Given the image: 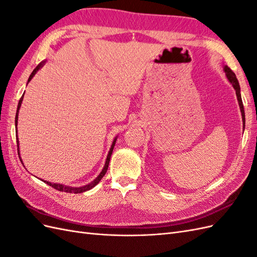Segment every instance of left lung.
Wrapping results in <instances>:
<instances>
[{"instance_id": "8db88e82", "label": "left lung", "mask_w": 257, "mask_h": 257, "mask_svg": "<svg viewBox=\"0 0 257 257\" xmlns=\"http://www.w3.org/2000/svg\"><path fill=\"white\" fill-rule=\"evenodd\" d=\"M224 72L225 75H226V78L228 79V81L231 83L232 88L235 89L236 91V95H237V99H238V103H239V107H240V111H241V115H242V122H243V130L245 126V118H244V108H243V104H242V99H241V94H240V85L238 82L237 77L235 75V73L231 71V69L227 66L225 65L224 66Z\"/></svg>"}]
</instances>
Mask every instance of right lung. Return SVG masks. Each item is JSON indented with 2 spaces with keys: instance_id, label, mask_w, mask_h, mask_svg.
I'll list each match as a JSON object with an SVG mask.
<instances>
[{
  "instance_id": "obj_1",
  "label": "right lung",
  "mask_w": 257,
  "mask_h": 257,
  "mask_svg": "<svg viewBox=\"0 0 257 257\" xmlns=\"http://www.w3.org/2000/svg\"><path fill=\"white\" fill-rule=\"evenodd\" d=\"M45 63H46V61H43V62H41V63L38 64V65L34 68V71L32 72V74H31V75H30V77H29L28 82H30V81H31V79L33 78L34 75L37 73L38 69H41V67H43ZM23 95H25V94H23ZM23 95H22V96H21V98L19 99L18 107H17V112H16V118H15V125H16V130H17V123H18V113H19V109H20V107H21V103H22V100H23ZM116 138H118V137H115V138L113 139L112 145H111V147H110V150H109V152H108L107 159H106L105 165H104V168L102 169V172H100V174H99V175L94 179V180H93L92 182H90L89 184H85V185H83V186H80V188H73V186H68V185L60 184V183H51V182H49V181H45V180H42V181H44L45 183H47L48 185L52 186L53 189H56V190L61 191V192H66V193H75V194H78V193H83V192H85V191H89V190H91L92 188H94V186H95V185H96L100 180H102V178L105 176V174H106V172H107L108 165H109L110 157H111V154H112L113 147H114L115 142H116ZM17 147H18V155H19V159H20V161H21V163H22V160H21V158H20V153H19V141H18V136H17ZM22 165H23V163H22ZM23 166H25V165H23Z\"/></svg>"
}]
</instances>
